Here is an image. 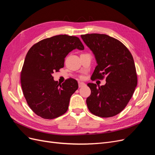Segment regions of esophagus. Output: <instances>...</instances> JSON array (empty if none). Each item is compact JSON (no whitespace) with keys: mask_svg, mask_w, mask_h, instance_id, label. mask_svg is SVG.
<instances>
[{"mask_svg":"<svg viewBox=\"0 0 155 155\" xmlns=\"http://www.w3.org/2000/svg\"><path fill=\"white\" fill-rule=\"evenodd\" d=\"M85 85H86V84L84 83L83 82H79V88L83 87L85 86Z\"/></svg>","mask_w":155,"mask_h":155,"instance_id":"esophagus-1","label":"esophagus"}]
</instances>
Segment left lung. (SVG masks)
<instances>
[{
  "label": "left lung",
  "instance_id": "8db88e82",
  "mask_svg": "<svg viewBox=\"0 0 155 155\" xmlns=\"http://www.w3.org/2000/svg\"><path fill=\"white\" fill-rule=\"evenodd\" d=\"M95 56L97 66L91 79H102L105 85L89 83L91 94L87 105L91 113L102 118L119 114L127 105L137 86V75L132 54L120 41L105 34L81 35Z\"/></svg>",
  "mask_w": 155,
  "mask_h": 155
}]
</instances>
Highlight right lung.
I'll return each instance as SVG.
<instances>
[{
    "mask_svg": "<svg viewBox=\"0 0 155 155\" xmlns=\"http://www.w3.org/2000/svg\"><path fill=\"white\" fill-rule=\"evenodd\" d=\"M74 49L84 50L78 37L59 35L40 41L28 51L21 73V87L28 105L41 118H58L68 109L78 83L72 78L58 83L52 74L63 68L64 58Z\"/></svg>",
    "mask_w": 155,
    "mask_h": 155,
    "instance_id": "add662e5",
    "label": "right lung"
}]
</instances>
